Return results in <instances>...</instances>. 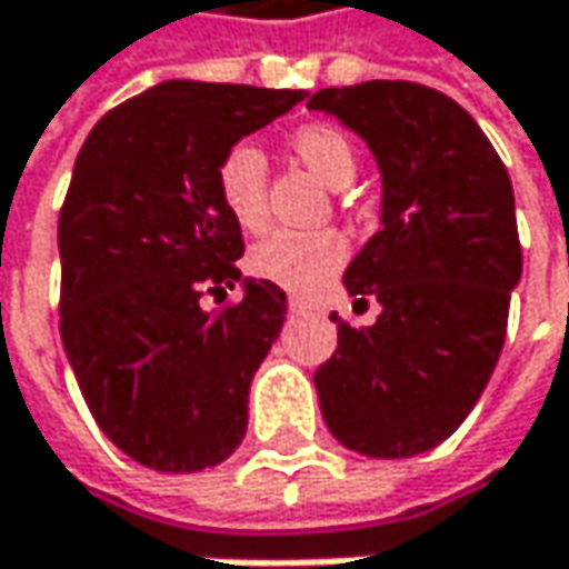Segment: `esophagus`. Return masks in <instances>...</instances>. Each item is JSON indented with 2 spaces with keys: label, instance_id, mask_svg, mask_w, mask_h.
Segmentation results:
<instances>
[{
  "label": "esophagus",
  "instance_id": "1",
  "mask_svg": "<svg viewBox=\"0 0 569 569\" xmlns=\"http://www.w3.org/2000/svg\"><path fill=\"white\" fill-rule=\"evenodd\" d=\"M306 309H316V306L302 296H289V312H306Z\"/></svg>",
  "mask_w": 569,
  "mask_h": 569
}]
</instances>
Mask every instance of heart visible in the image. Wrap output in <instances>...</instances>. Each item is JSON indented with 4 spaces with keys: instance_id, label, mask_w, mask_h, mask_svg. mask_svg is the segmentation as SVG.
<instances>
[{
    "instance_id": "heart-1",
    "label": "heart",
    "mask_w": 569,
    "mask_h": 569,
    "mask_svg": "<svg viewBox=\"0 0 569 569\" xmlns=\"http://www.w3.org/2000/svg\"><path fill=\"white\" fill-rule=\"evenodd\" d=\"M292 154L316 171L326 183L342 187L356 177L359 168V151L352 138L326 121L302 124L289 138ZM213 187L223 213L243 230V233H260L270 220V203H267V161L263 154L240 141L223 151L213 171ZM349 260V240L342 230L322 227V230H277L263 237L250 257L247 270L257 280H267L273 286H283L289 292H319L329 283Z\"/></svg>"
}]
</instances>
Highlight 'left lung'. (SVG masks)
Wrapping results in <instances>:
<instances>
[{"label":"left lung","mask_w":569,"mask_h":569,"mask_svg":"<svg viewBox=\"0 0 569 569\" xmlns=\"http://www.w3.org/2000/svg\"><path fill=\"white\" fill-rule=\"evenodd\" d=\"M309 108L352 128L382 171V230L342 277L382 312L366 329L332 316L319 408L339 445L411 458L468 418L505 349L520 280L511 177L478 121L428 84L322 88Z\"/></svg>","instance_id":"1"}]
</instances>
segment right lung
<instances>
[{
	"label": "right lung",
	"instance_id": "add662e5",
	"mask_svg": "<svg viewBox=\"0 0 569 569\" xmlns=\"http://www.w3.org/2000/svg\"><path fill=\"white\" fill-rule=\"evenodd\" d=\"M306 91L164 81L84 138L58 213L61 346L98 428L138 465L190 475L247 435L250 382L286 319V292L240 280L243 233L217 161Z\"/></svg>",
	"mask_w": 569,
	"mask_h": 569
}]
</instances>
